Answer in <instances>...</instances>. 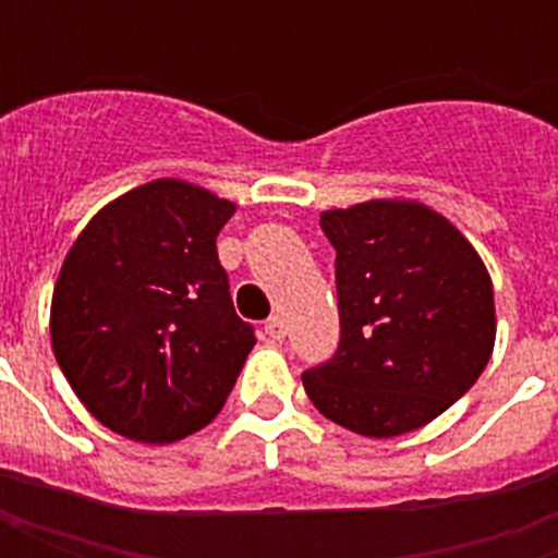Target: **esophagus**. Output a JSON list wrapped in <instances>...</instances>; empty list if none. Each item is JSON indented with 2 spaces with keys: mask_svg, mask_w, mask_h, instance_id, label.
<instances>
[{
  "mask_svg": "<svg viewBox=\"0 0 558 558\" xmlns=\"http://www.w3.org/2000/svg\"><path fill=\"white\" fill-rule=\"evenodd\" d=\"M266 335L271 340H283L287 338V323H283L280 316H271V319L266 323Z\"/></svg>",
  "mask_w": 558,
  "mask_h": 558,
  "instance_id": "1",
  "label": "esophagus"
}]
</instances>
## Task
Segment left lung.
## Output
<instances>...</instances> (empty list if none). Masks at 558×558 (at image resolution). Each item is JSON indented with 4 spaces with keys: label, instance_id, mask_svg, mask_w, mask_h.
Segmentation results:
<instances>
[{
    "label": "left lung",
    "instance_id": "1",
    "mask_svg": "<svg viewBox=\"0 0 558 558\" xmlns=\"http://www.w3.org/2000/svg\"><path fill=\"white\" fill-rule=\"evenodd\" d=\"M319 227L338 251L340 347L302 374L304 391L359 436L418 430L490 362V271L451 220L407 196L328 208Z\"/></svg>",
    "mask_w": 558,
    "mask_h": 558
}]
</instances>
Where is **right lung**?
Wrapping results in <instances>:
<instances>
[{
  "instance_id": "right-lung-1",
  "label": "right lung",
  "mask_w": 558,
  "mask_h": 558,
  "mask_svg": "<svg viewBox=\"0 0 558 558\" xmlns=\"http://www.w3.org/2000/svg\"><path fill=\"white\" fill-rule=\"evenodd\" d=\"M232 211L203 184L151 179L98 208L65 254L50 302L56 362L125 439L203 430L254 350L215 247Z\"/></svg>"
}]
</instances>
